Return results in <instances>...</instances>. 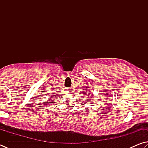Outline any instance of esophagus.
Returning a JSON list of instances; mask_svg holds the SVG:
<instances>
[{
  "instance_id": "obj_1",
  "label": "esophagus",
  "mask_w": 148,
  "mask_h": 148,
  "mask_svg": "<svg viewBox=\"0 0 148 148\" xmlns=\"http://www.w3.org/2000/svg\"><path fill=\"white\" fill-rule=\"evenodd\" d=\"M67 91V93H69V92H70L71 91H69V90H70V89H69V88H66V90Z\"/></svg>"
}]
</instances>
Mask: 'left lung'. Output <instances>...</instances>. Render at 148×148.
<instances>
[{
	"label": "left lung",
	"mask_w": 148,
	"mask_h": 148,
	"mask_svg": "<svg viewBox=\"0 0 148 148\" xmlns=\"http://www.w3.org/2000/svg\"><path fill=\"white\" fill-rule=\"evenodd\" d=\"M88 92H89V91H88ZM90 93H88V95H87L88 97H89V96H90ZM87 100H91V99H87ZM91 104H93V103H91Z\"/></svg>",
	"instance_id": "obj_1"
}]
</instances>
